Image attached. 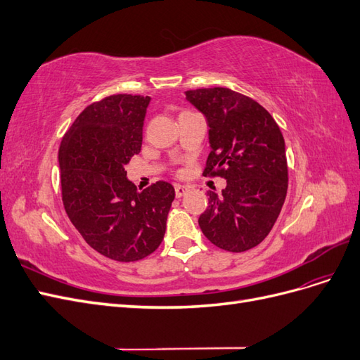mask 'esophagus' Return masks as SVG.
I'll list each match as a JSON object with an SVG mask.
<instances>
[{
  "label": "esophagus",
  "mask_w": 360,
  "mask_h": 360,
  "mask_svg": "<svg viewBox=\"0 0 360 360\" xmlns=\"http://www.w3.org/2000/svg\"><path fill=\"white\" fill-rule=\"evenodd\" d=\"M174 191H176V197L180 198V197H183L184 193L188 192V188L186 186H181V184H176V188H174Z\"/></svg>",
  "instance_id": "1"
}]
</instances>
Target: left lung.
Here are the masks:
<instances>
[{"label":"left lung","mask_w":360,"mask_h":360,"mask_svg":"<svg viewBox=\"0 0 360 360\" xmlns=\"http://www.w3.org/2000/svg\"><path fill=\"white\" fill-rule=\"evenodd\" d=\"M186 99L209 124L212 151L204 176L222 177V195L213 191L198 224L221 249L245 252L259 245L284 205L288 167L284 136L267 110L224 86L186 91Z\"/></svg>","instance_id":"left-lung-1"}]
</instances>
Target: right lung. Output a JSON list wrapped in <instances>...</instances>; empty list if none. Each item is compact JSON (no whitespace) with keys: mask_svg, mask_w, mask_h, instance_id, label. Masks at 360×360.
Instances as JSON below:
<instances>
[{"mask_svg":"<svg viewBox=\"0 0 360 360\" xmlns=\"http://www.w3.org/2000/svg\"><path fill=\"white\" fill-rule=\"evenodd\" d=\"M148 96L112 94L89 105L64 134L61 198L70 222L97 252L122 263L159 248L176 197L168 181L139 192L126 165L141 151Z\"/></svg>","mask_w":360,"mask_h":360,"instance_id":"add662e5","label":"right lung"}]
</instances>
